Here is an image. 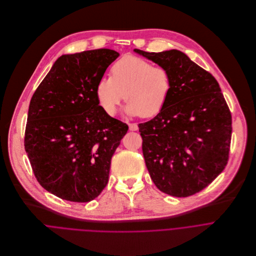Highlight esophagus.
<instances>
[{
	"label": "esophagus",
	"mask_w": 256,
	"mask_h": 256,
	"mask_svg": "<svg viewBox=\"0 0 256 256\" xmlns=\"http://www.w3.org/2000/svg\"><path fill=\"white\" fill-rule=\"evenodd\" d=\"M129 130H130V131H137V130H138L137 124H135V123H130V124H129Z\"/></svg>",
	"instance_id": "34e87169"
}]
</instances>
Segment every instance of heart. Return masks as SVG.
Returning a JSON list of instances; mask_svg holds the SVG:
<instances>
[{
	"mask_svg": "<svg viewBox=\"0 0 256 256\" xmlns=\"http://www.w3.org/2000/svg\"><path fill=\"white\" fill-rule=\"evenodd\" d=\"M170 90L166 70L136 56H125L112 66L110 78L98 82L94 92L100 107L109 116L116 114L125 96L128 103L124 112L128 116L151 118L164 109Z\"/></svg>",
	"mask_w": 256,
	"mask_h": 256,
	"instance_id": "obj_1",
	"label": "heart"
}]
</instances>
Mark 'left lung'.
Listing matches in <instances>:
<instances>
[{
    "instance_id": "obj_1",
    "label": "left lung",
    "mask_w": 256,
    "mask_h": 256,
    "mask_svg": "<svg viewBox=\"0 0 256 256\" xmlns=\"http://www.w3.org/2000/svg\"><path fill=\"white\" fill-rule=\"evenodd\" d=\"M134 52L166 70L172 80L164 109L138 125L150 178L172 196L194 194L228 162L232 119L219 84L180 50Z\"/></svg>"
}]
</instances>
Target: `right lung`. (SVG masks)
<instances>
[{
  "label": "right lung",
  "mask_w": 256,
  "mask_h": 256,
  "mask_svg": "<svg viewBox=\"0 0 256 256\" xmlns=\"http://www.w3.org/2000/svg\"><path fill=\"white\" fill-rule=\"evenodd\" d=\"M119 56L106 48L62 56L30 100L25 150L41 186L62 200L90 202L108 184L128 126L103 111L94 90Z\"/></svg>",
  "instance_id": "1"
}]
</instances>
